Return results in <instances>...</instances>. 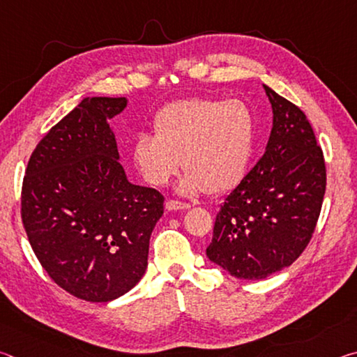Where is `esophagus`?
I'll return each mask as SVG.
<instances>
[{"label": "esophagus", "mask_w": 357, "mask_h": 357, "mask_svg": "<svg viewBox=\"0 0 357 357\" xmlns=\"http://www.w3.org/2000/svg\"><path fill=\"white\" fill-rule=\"evenodd\" d=\"M165 208H167V211H184V209H189L190 204L183 203V202H176V200H167Z\"/></svg>", "instance_id": "34e87169"}]
</instances>
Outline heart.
Masks as SVG:
<instances>
[{
	"instance_id": "b5f03b06",
	"label": "heart",
	"mask_w": 357,
	"mask_h": 357,
	"mask_svg": "<svg viewBox=\"0 0 357 357\" xmlns=\"http://www.w3.org/2000/svg\"><path fill=\"white\" fill-rule=\"evenodd\" d=\"M154 134L142 132L132 159L146 183L168 184L183 159L187 172L178 190L192 197L223 193L241 183L255 144V118L243 100L189 98L162 107L153 118Z\"/></svg>"
}]
</instances>
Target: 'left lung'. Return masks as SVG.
I'll list each match as a JSON object with an SVG mask.
<instances>
[{"label": "left lung", "mask_w": 357, "mask_h": 357, "mask_svg": "<svg viewBox=\"0 0 357 357\" xmlns=\"http://www.w3.org/2000/svg\"><path fill=\"white\" fill-rule=\"evenodd\" d=\"M273 129L261 159L229 192L215 217L211 261L236 279L259 280L299 258L315 231L326 165L309 119L263 84Z\"/></svg>", "instance_id": "8db88e82"}]
</instances>
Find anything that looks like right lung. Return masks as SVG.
<instances>
[{"instance_id":"add662e5","label":"right lung","mask_w":357,"mask_h":357,"mask_svg":"<svg viewBox=\"0 0 357 357\" xmlns=\"http://www.w3.org/2000/svg\"><path fill=\"white\" fill-rule=\"evenodd\" d=\"M126 98H84L29 157L22 220L42 268L78 299L108 302L148 266L164 195L128 181L108 121Z\"/></svg>"}]
</instances>
